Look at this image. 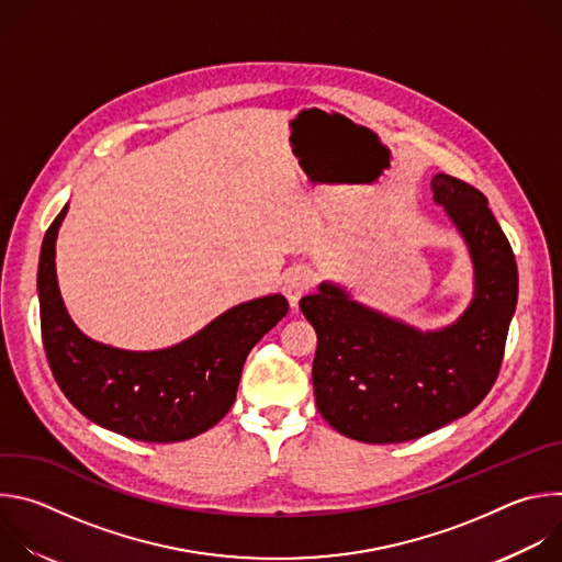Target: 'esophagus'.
Here are the masks:
<instances>
[{
	"instance_id": "34e87169",
	"label": "esophagus",
	"mask_w": 562,
	"mask_h": 562,
	"mask_svg": "<svg viewBox=\"0 0 562 562\" xmlns=\"http://www.w3.org/2000/svg\"><path fill=\"white\" fill-rule=\"evenodd\" d=\"M308 286H311V278H308V273L302 271V269H293V271H289V273L284 276V280H282V293L286 295L289 306H291L293 311L297 308L300 297L308 291Z\"/></svg>"
}]
</instances>
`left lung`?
<instances>
[{
	"mask_svg": "<svg viewBox=\"0 0 562 562\" xmlns=\"http://www.w3.org/2000/svg\"><path fill=\"white\" fill-rule=\"evenodd\" d=\"M431 191L473 269L471 300L451 325L418 329L329 280L300 300L317 334V412L360 442H407L467 416L483 403L503 362L518 302L512 247L477 189L436 173Z\"/></svg>",
	"mask_w": 562,
	"mask_h": 562,
	"instance_id": "1",
	"label": "left lung"
}]
</instances>
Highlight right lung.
<instances>
[{
    "label": "right lung",
    "instance_id": "1",
    "mask_svg": "<svg viewBox=\"0 0 562 562\" xmlns=\"http://www.w3.org/2000/svg\"><path fill=\"white\" fill-rule=\"evenodd\" d=\"M66 213L68 204L48 226L37 269L44 349L64 395L95 425L142 442H180L217 425L235 403L249 351L286 315V297L235 304L165 349L98 342L72 323L57 284L55 245Z\"/></svg>",
    "mask_w": 562,
    "mask_h": 562
}]
</instances>
